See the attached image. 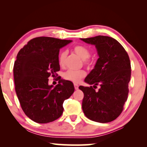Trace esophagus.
I'll use <instances>...</instances> for the list:
<instances>
[{
  "label": "esophagus",
  "mask_w": 147,
  "mask_h": 147,
  "mask_svg": "<svg viewBox=\"0 0 147 147\" xmlns=\"http://www.w3.org/2000/svg\"><path fill=\"white\" fill-rule=\"evenodd\" d=\"M74 86H75V90H77L79 88V85L77 84H74Z\"/></svg>",
  "instance_id": "obj_1"
}]
</instances>
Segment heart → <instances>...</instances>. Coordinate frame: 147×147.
<instances>
[{"instance_id": "1", "label": "heart", "mask_w": 147, "mask_h": 147, "mask_svg": "<svg viewBox=\"0 0 147 147\" xmlns=\"http://www.w3.org/2000/svg\"><path fill=\"white\" fill-rule=\"evenodd\" d=\"M74 51L79 57H80L84 61V63L88 65H91L93 63L92 59L89 58L90 55V50L87 48L83 46V45H76L74 47ZM67 56V51L66 50H63L60 52L59 56V63L61 65H64L65 61V59ZM86 73L84 70H68L64 73V78L68 79L71 82H80V80L82 78L85 77Z\"/></svg>"}]
</instances>
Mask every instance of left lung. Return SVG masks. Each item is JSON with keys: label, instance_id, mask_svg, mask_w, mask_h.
Returning <instances> with one entry per match:
<instances>
[{"label": "left lung", "instance_id": "left-lung-1", "mask_svg": "<svg viewBox=\"0 0 147 147\" xmlns=\"http://www.w3.org/2000/svg\"><path fill=\"white\" fill-rule=\"evenodd\" d=\"M81 40L95 45L99 56L95 68L84 79L93 87H79L84 95V113L95 122H112L122 112L128 98L131 74L129 55L122 45L112 37L99 35ZM97 85L100 88L95 91Z\"/></svg>", "mask_w": 147, "mask_h": 147}]
</instances>
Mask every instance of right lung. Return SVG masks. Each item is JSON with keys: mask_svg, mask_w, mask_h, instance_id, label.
<instances>
[{"mask_svg": "<svg viewBox=\"0 0 147 147\" xmlns=\"http://www.w3.org/2000/svg\"><path fill=\"white\" fill-rule=\"evenodd\" d=\"M70 42L52 37H36L21 48L16 56L15 90L23 112L34 122L45 124L60 117L63 102L75 91L72 82L61 77L56 86L48 84L49 77H54L60 70L59 50Z\"/></svg>", "mask_w": 147, "mask_h": 147, "instance_id": "obj_1", "label": "right lung"}]
</instances>
